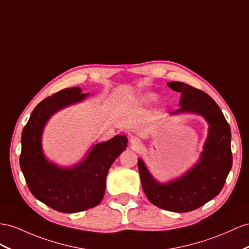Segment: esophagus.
Wrapping results in <instances>:
<instances>
[{
    "mask_svg": "<svg viewBox=\"0 0 249 249\" xmlns=\"http://www.w3.org/2000/svg\"><path fill=\"white\" fill-rule=\"evenodd\" d=\"M130 144L133 146V147L138 148L140 145H141V141H140V139L138 137H131L130 138Z\"/></svg>",
    "mask_w": 249,
    "mask_h": 249,
    "instance_id": "34e87169",
    "label": "esophagus"
}]
</instances>
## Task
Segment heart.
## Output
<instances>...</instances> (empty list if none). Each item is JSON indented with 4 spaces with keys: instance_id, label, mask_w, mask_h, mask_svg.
I'll use <instances>...</instances> for the list:
<instances>
[{
    "instance_id": "obj_1",
    "label": "heart",
    "mask_w": 249,
    "mask_h": 249,
    "mask_svg": "<svg viewBox=\"0 0 249 249\" xmlns=\"http://www.w3.org/2000/svg\"><path fill=\"white\" fill-rule=\"evenodd\" d=\"M158 98L159 95L156 92H146L142 95L141 99H140V105L149 106L151 104H154L155 102H157Z\"/></svg>"
}]
</instances>
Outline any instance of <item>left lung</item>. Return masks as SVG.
<instances>
[{"label":"left lung","instance_id":"left-lung-1","mask_svg":"<svg viewBox=\"0 0 249 249\" xmlns=\"http://www.w3.org/2000/svg\"><path fill=\"white\" fill-rule=\"evenodd\" d=\"M181 92L180 108L169 117L196 114L208 124L203 150L196 163L185 173L168 181L157 180L142 158L138 167L144 193L154 205L174 213H187L203 206L220 194L232 166L231 132L224 114L205 92L182 82H168Z\"/></svg>","mask_w":249,"mask_h":249}]
</instances>
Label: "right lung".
Here are the masks:
<instances>
[{
    "mask_svg": "<svg viewBox=\"0 0 249 249\" xmlns=\"http://www.w3.org/2000/svg\"><path fill=\"white\" fill-rule=\"evenodd\" d=\"M89 95L79 86L53 94L37 104L22 131L20 166L27 185L36 199L60 213H80L99 205L105 194L108 170L128 143L126 136L118 135L92 144L70 166H62L46 157L42 139L48 121Z\"/></svg>",
    "mask_w": 249,
    "mask_h": 249,
    "instance_id": "1",
    "label": "right lung"
}]
</instances>
